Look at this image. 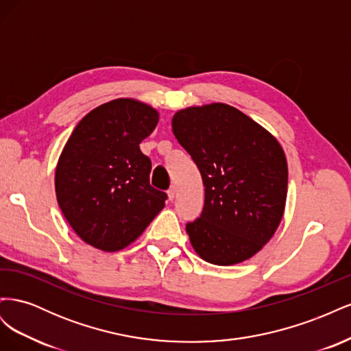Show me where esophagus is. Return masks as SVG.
<instances>
[{"label": "esophagus", "mask_w": 351, "mask_h": 351, "mask_svg": "<svg viewBox=\"0 0 351 351\" xmlns=\"http://www.w3.org/2000/svg\"><path fill=\"white\" fill-rule=\"evenodd\" d=\"M167 195H168V200H171V202H173V200H174V197H176V187L173 186L171 189H169L168 192H167Z\"/></svg>", "instance_id": "obj_1"}]
</instances>
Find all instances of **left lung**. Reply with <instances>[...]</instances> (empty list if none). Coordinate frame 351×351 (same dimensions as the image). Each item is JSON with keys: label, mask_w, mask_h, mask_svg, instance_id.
I'll return each instance as SVG.
<instances>
[{"label": "left lung", "mask_w": 351, "mask_h": 351, "mask_svg": "<svg viewBox=\"0 0 351 351\" xmlns=\"http://www.w3.org/2000/svg\"><path fill=\"white\" fill-rule=\"evenodd\" d=\"M171 125L205 184L202 215L186 226L195 252L219 267L250 259L284 215L289 168L280 142L222 102L180 110Z\"/></svg>", "instance_id": "left-lung-1"}]
</instances>
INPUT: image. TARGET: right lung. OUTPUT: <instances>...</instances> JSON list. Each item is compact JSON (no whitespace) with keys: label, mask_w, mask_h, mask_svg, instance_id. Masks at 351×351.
<instances>
[{"label":"right lung","mask_w":351,"mask_h":351,"mask_svg":"<svg viewBox=\"0 0 351 351\" xmlns=\"http://www.w3.org/2000/svg\"><path fill=\"white\" fill-rule=\"evenodd\" d=\"M158 121L159 112L149 104L112 99L84 115L62 147L57 202L89 246L102 252L127 247L165 206L167 195L149 184L152 164L139 147Z\"/></svg>","instance_id":"1"}]
</instances>
